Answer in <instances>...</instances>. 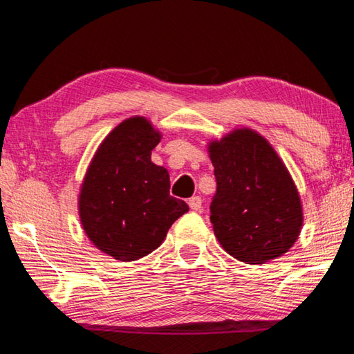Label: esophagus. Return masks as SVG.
Here are the masks:
<instances>
[{"label": "esophagus", "mask_w": 354, "mask_h": 354, "mask_svg": "<svg viewBox=\"0 0 354 354\" xmlns=\"http://www.w3.org/2000/svg\"><path fill=\"white\" fill-rule=\"evenodd\" d=\"M188 205H189L191 209H194V212H201V209H202V199L199 196L191 197V199L188 201Z\"/></svg>", "instance_id": "esophagus-1"}]
</instances>
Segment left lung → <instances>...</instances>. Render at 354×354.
Listing matches in <instances>:
<instances>
[{
	"instance_id": "left-lung-1",
	"label": "left lung",
	"mask_w": 354,
	"mask_h": 354,
	"mask_svg": "<svg viewBox=\"0 0 354 354\" xmlns=\"http://www.w3.org/2000/svg\"><path fill=\"white\" fill-rule=\"evenodd\" d=\"M216 194L209 221L227 253L245 264H264L299 238L303 209L286 166L268 140L236 129L208 146Z\"/></svg>"
}]
</instances>
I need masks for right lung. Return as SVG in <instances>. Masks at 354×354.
<instances>
[{
    "mask_svg": "<svg viewBox=\"0 0 354 354\" xmlns=\"http://www.w3.org/2000/svg\"><path fill=\"white\" fill-rule=\"evenodd\" d=\"M161 135L141 116L115 127L93 157L79 196L86 236L120 261L157 249L188 205L169 194V174L151 161Z\"/></svg>",
    "mask_w": 354,
    "mask_h": 354,
    "instance_id": "right-lung-1",
    "label": "right lung"
}]
</instances>
